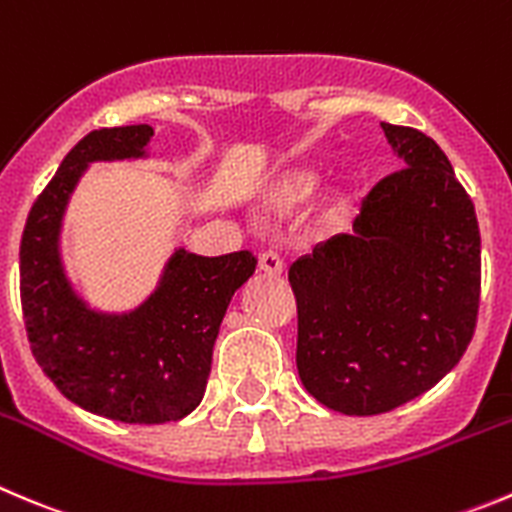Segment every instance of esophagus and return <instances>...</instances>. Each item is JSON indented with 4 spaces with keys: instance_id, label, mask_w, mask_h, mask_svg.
I'll return each instance as SVG.
<instances>
[{
    "instance_id": "obj_1",
    "label": "esophagus",
    "mask_w": 512,
    "mask_h": 512,
    "mask_svg": "<svg viewBox=\"0 0 512 512\" xmlns=\"http://www.w3.org/2000/svg\"><path fill=\"white\" fill-rule=\"evenodd\" d=\"M282 270H285V262H282V257L277 255V252H272V250L260 252V272L277 277V275H282Z\"/></svg>"
}]
</instances>
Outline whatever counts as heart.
Listing matches in <instances>:
<instances>
[{
    "label": "heart",
    "instance_id": "b5f03b06",
    "mask_svg": "<svg viewBox=\"0 0 512 512\" xmlns=\"http://www.w3.org/2000/svg\"><path fill=\"white\" fill-rule=\"evenodd\" d=\"M320 192V177L310 170H292L282 175L270 190V205L280 212L297 210ZM337 207V202H332Z\"/></svg>",
    "mask_w": 512,
    "mask_h": 512
}]
</instances>
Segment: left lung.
Wrapping results in <instances>:
<instances>
[{"label": "left lung", "instance_id": "left-lung-1", "mask_svg": "<svg viewBox=\"0 0 512 512\" xmlns=\"http://www.w3.org/2000/svg\"><path fill=\"white\" fill-rule=\"evenodd\" d=\"M403 170L362 200L352 235L290 267L297 372L342 415L410 403L460 362L480 305V230L445 152L413 127L382 122Z\"/></svg>", "mask_w": 512, "mask_h": 512}]
</instances>
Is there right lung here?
Segmentation results:
<instances>
[{
  "label": "right lung",
  "instance_id": "right-lung-1",
  "mask_svg": "<svg viewBox=\"0 0 512 512\" xmlns=\"http://www.w3.org/2000/svg\"><path fill=\"white\" fill-rule=\"evenodd\" d=\"M152 137L150 124H130L79 140L29 210L19 247L24 325L44 375L79 408L135 425L200 405L222 317L257 265L247 250L202 257L177 247L135 310L104 312L79 295L62 260L69 197L92 162L147 160Z\"/></svg>",
  "mask_w": 512,
  "mask_h": 512
}]
</instances>
